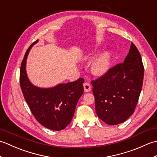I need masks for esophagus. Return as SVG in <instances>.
<instances>
[{
	"instance_id": "obj_1",
	"label": "esophagus",
	"mask_w": 157,
	"mask_h": 157,
	"mask_svg": "<svg viewBox=\"0 0 157 157\" xmlns=\"http://www.w3.org/2000/svg\"><path fill=\"white\" fill-rule=\"evenodd\" d=\"M84 91L86 92H88L90 91V90L92 88L91 85L88 82H85L84 84Z\"/></svg>"
}]
</instances>
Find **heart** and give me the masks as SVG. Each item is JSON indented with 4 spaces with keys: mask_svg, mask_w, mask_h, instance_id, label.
Returning <instances> with one entry per match:
<instances>
[{
    "mask_svg": "<svg viewBox=\"0 0 157 157\" xmlns=\"http://www.w3.org/2000/svg\"><path fill=\"white\" fill-rule=\"evenodd\" d=\"M111 63V57L110 52L108 51L102 52L92 61L91 65L92 72L96 75H104L109 71Z\"/></svg>",
    "mask_w": 157,
    "mask_h": 157,
    "instance_id": "obj_1",
    "label": "heart"
}]
</instances>
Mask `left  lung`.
Returning <instances> with one entry per match:
<instances>
[{
    "label": "left lung",
    "instance_id": "1",
    "mask_svg": "<svg viewBox=\"0 0 157 157\" xmlns=\"http://www.w3.org/2000/svg\"><path fill=\"white\" fill-rule=\"evenodd\" d=\"M144 71L140 53L132 42L123 63L91 81L95 110L102 121L117 125L134 113L142 90Z\"/></svg>",
    "mask_w": 157,
    "mask_h": 157
}]
</instances>
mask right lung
Wrapping results in <instances>:
<instances>
[{
	"instance_id": "1",
	"label": "right lung",
	"mask_w": 157,
	"mask_h": 157,
	"mask_svg": "<svg viewBox=\"0 0 157 157\" xmlns=\"http://www.w3.org/2000/svg\"><path fill=\"white\" fill-rule=\"evenodd\" d=\"M26 51L20 69V86L26 102L36 119L45 128L60 131L71 121L79 98L84 93V79L59 84L52 88H41L33 85L26 73V59L31 48Z\"/></svg>"
}]
</instances>
